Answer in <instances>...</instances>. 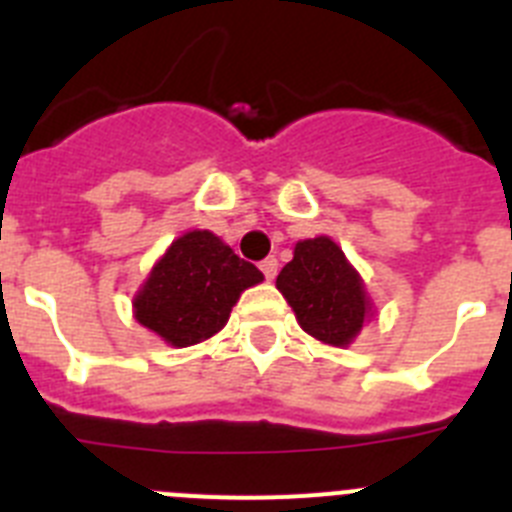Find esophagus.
Here are the masks:
<instances>
[{
  "label": "esophagus",
  "instance_id": "1",
  "mask_svg": "<svg viewBox=\"0 0 512 512\" xmlns=\"http://www.w3.org/2000/svg\"><path fill=\"white\" fill-rule=\"evenodd\" d=\"M261 271H264V277L266 279H274L277 277V269H279V261L274 259V256H266L264 261H261Z\"/></svg>",
  "mask_w": 512,
  "mask_h": 512
}]
</instances>
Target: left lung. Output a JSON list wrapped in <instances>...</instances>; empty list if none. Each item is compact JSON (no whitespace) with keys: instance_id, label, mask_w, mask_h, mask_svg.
I'll return each instance as SVG.
<instances>
[{"instance_id":"left-lung-1","label":"left lung","mask_w":512,"mask_h":512,"mask_svg":"<svg viewBox=\"0 0 512 512\" xmlns=\"http://www.w3.org/2000/svg\"><path fill=\"white\" fill-rule=\"evenodd\" d=\"M277 287L295 310L297 323L330 346L354 341L369 312L359 274L325 235L297 243L295 259L279 271Z\"/></svg>"}]
</instances>
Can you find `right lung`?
Masks as SVG:
<instances>
[{"label": "right lung", "mask_w": 512, "mask_h": 512, "mask_svg": "<svg viewBox=\"0 0 512 512\" xmlns=\"http://www.w3.org/2000/svg\"><path fill=\"white\" fill-rule=\"evenodd\" d=\"M264 279L210 230L176 238L135 297V318L171 346L215 336L246 287Z\"/></svg>", "instance_id": "add662e5"}]
</instances>
